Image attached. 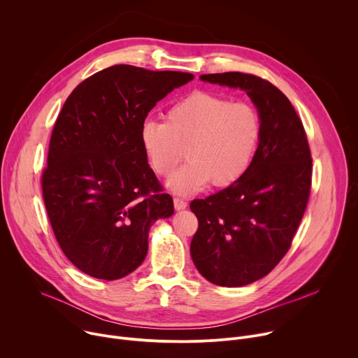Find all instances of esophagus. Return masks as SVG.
<instances>
[{"mask_svg": "<svg viewBox=\"0 0 358 358\" xmlns=\"http://www.w3.org/2000/svg\"><path fill=\"white\" fill-rule=\"evenodd\" d=\"M174 207L176 210H185L187 208V201L180 198V196H174Z\"/></svg>", "mask_w": 358, "mask_h": 358, "instance_id": "34e87169", "label": "esophagus"}]
</instances>
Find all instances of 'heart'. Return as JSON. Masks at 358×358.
<instances>
[{"instance_id":"1","label":"heart","mask_w":358,"mask_h":358,"mask_svg":"<svg viewBox=\"0 0 358 358\" xmlns=\"http://www.w3.org/2000/svg\"><path fill=\"white\" fill-rule=\"evenodd\" d=\"M261 137L258 110L211 92H192L173 103L164 122L147 120L140 141L151 167L170 177L185 155L188 162L170 180L178 194H192L210 181L227 187L249 169Z\"/></svg>"}]
</instances>
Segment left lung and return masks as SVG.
I'll use <instances>...</instances> for the list:
<instances>
[{
    "instance_id": "left-lung-1",
    "label": "left lung",
    "mask_w": 358,
    "mask_h": 358,
    "mask_svg": "<svg viewBox=\"0 0 358 358\" xmlns=\"http://www.w3.org/2000/svg\"><path fill=\"white\" fill-rule=\"evenodd\" d=\"M201 80L245 90L261 117L248 171L189 203L198 220L189 248L194 265L214 285L239 287L266 276L289 250L308 207L312 155L290 100L271 82L241 72L201 75Z\"/></svg>"
}]
</instances>
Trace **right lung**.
<instances>
[{"label": "right lung", "mask_w": 358, "mask_h": 358, "mask_svg": "<svg viewBox=\"0 0 358 358\" xmlns=\"http://www.w3.org/2000/svg\"><path fill=\"white\" fill-rule=\"evenodd\" d=\"M194 75L115 65L79 83L50 134L42 195L66 258L103 280L144 261L150 227L174 214L148 166L140 130L159 100Z\"/></svg>", "instance_id": "obj_1"}]
</instances>
